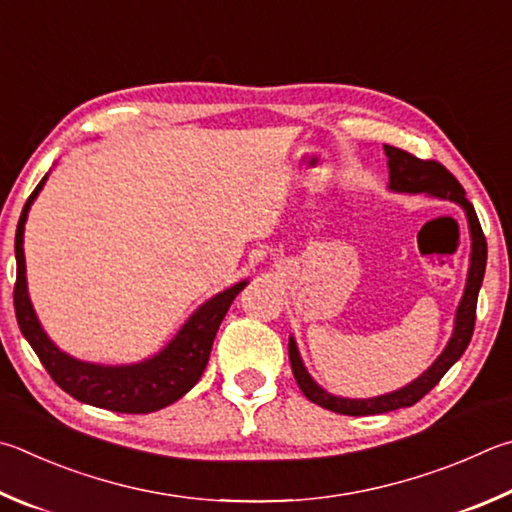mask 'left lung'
I'll return each instance as SVG.
<instances>
[{
  "label": "left lung",
  "instance_id": "obj_1",
  "mask_svg": "<svg viewBox=\"0 0 512 512\" xmlns=\"http://www.w3.org/2000/svg\"><path fill=\"white\" fill-rule=\"evenodd\" d=\"M385 154H387V167H389V190L407 192V194L425 192L436 199H448V201L459 203V206L466 210L470 239H472L470 268H468L466 291H463L457 315H454V331L448 347H445L441 356L432 362L430 369L423 371V374L416 380H412L410 385L396 389V392L374 396V398L333 396L309 376L293 336L288 338V358H291L293 376L297 380V385H300L302 394L309 398L311 403L324 407V410L347 414V416H369V414L392 412V410H398V407H412L414 403L421 401V398L430 392L436 383H439V380L445 376V371H448L454 362L463 356V351H466L470 345L472 331H475V318H477V297L483 282V273H486V259H488L486 237H483L475 208H472V203L466 199V190L461 188V183L454 179L452 172L445 170L439 161H421L416 159L414 154L398 150L394 145H385Z\"/></svg>",
  "mask_w": 512,
  "mask_h": 512
}]
</instances>
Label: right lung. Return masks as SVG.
Returning a JSON list of instances; mask_svg holds the SVG:
<instances>
[{
  "instance_id": "add662e5",
  "label": "right lung",
  "mask_w": 512,
  "mask_h": 512,
  "mask_svg": "<svg viewBox=\"0 0 512 512\" xmlns=\"http://www.w3.org/2000/svg\"><path fill=\"white\" fill-rule=\"evenodd\" d=\"M46 176L37 183V188L26 201L15 232L17 280L13 302L20 331L29 340L44 369L49 371V376L76 401L123 414H150L163 410V407L179 401L183 394H188L199 383L203 369L208 365L219 324L226 318L232 300L244 291L248 280L210 297L206 304H201L190 315L181 331L167 342V347L152 358L136 362V365H96V362H82L69 356V353L55 347L51 338L44 333L33 311L29 288H26L24 224L26 217H29L31 203L46 183Z\"/></svg>"
}]
</instances>
